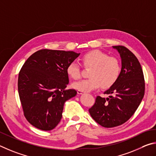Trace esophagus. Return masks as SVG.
Here are the masks:
<instances>
[{
	"label": "esophagus",
	"mask_w": 156,
	"mask_h": 156,
	"mask_svg": "<svg viewBox=\"0 0 156 156\" xmlns=\"http://www.w3.org/2000/svg\"><path fill=\"white\" fill-rule=\"evenodd\" d=\"M84 93H85V92L81 91V90H77V94H82Z\"/></svg>",
	"instance_id": "obj_1"
}]
</instances>
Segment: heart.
Returning <instances> with one entry per match:
<instances>
[{"instance_id": "1", "label": "heart", "mask_w": 156, "mask_h": 156, "mask_svg": "<svg viewBox=\"0 0 156 156\" xmlns=\"http://www.w3.org/2000/svg\"><path fill=\"white\" fill-rule=\"evenodd\" d=\"M81 61L84 68H91L88 73L89 79L73 83L78 90L90 92L100 88L106 89L112 86L118 80L121 72L119 59L99 50H92L83 54ZM67 75L74 80L81 76V68L76 63L71 62L66 68Z\"/></svg>"}]
</instances>
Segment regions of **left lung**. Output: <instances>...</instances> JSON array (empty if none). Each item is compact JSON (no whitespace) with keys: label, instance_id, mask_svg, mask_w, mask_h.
Returning a JSON list of instances; mask_svg holds the SVG:
<instances>
[{"label":"left lung","instance_id":"obj_1","mask_svg":"<svg viewBox=\"0 0 156 156\" xmlns=\"http://www.w3.org/2000/svg\"><path fill=\"white\" fill-rule=\"evenodd\" d=\"M120 53L122 68L118 80L104 94L108 98L97 97L89 109L92 118L104 127L119 126L135 113L143 99L145 89L141 65L134 54L123 46H114Z\"/></svg>","mask_w":156,"mask_h":156}]
</instances>
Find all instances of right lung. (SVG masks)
<instances>
[{
	"label": "right lung",
	"mask_w": 156,
	"mask_h": 156,
	"mask_svg": "<svg viewBox=\"0 0 156 156\" xmlns=\"http://www.w3.org/2000/svg\"><path fill=\"white\" fill-rule=\"evenodd\" d=\"M80 53L42 49L32 54L19 72L18 89L24 116L30 124L50 131L61 121L64 103L75 97L66 90V68Z\"/></svg>",
	"instance_id": "1"
}]
</instances>
